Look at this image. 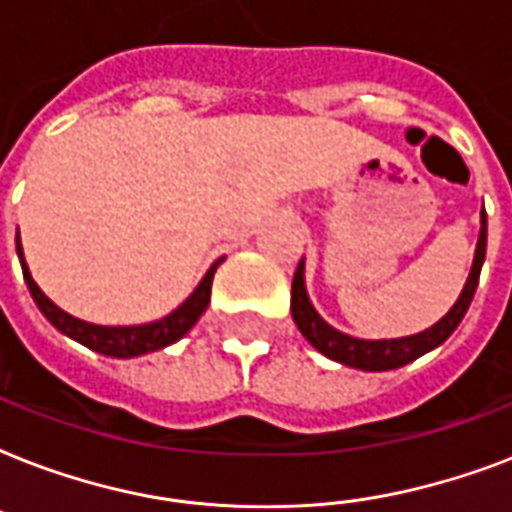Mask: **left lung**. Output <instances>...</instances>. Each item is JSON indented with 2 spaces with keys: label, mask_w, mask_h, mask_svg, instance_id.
<instances>
[{
  "label": "left lung",
  "mask_w": 512,
  "mask_h": 512,
  "mask_svg": "<svg viewBox=\"0 0 512 512\" xmlns=\"http://www.w3.org/2000/svg\"><path fill=\"white\" fill-rule=\"evenodd\" d=\"M486 257V212L481 209V231H478L476 257L470 265L468 281L462 287L457 303L449 308L444 319H438L433 327L425 332L409 337H393V340H361V337H350L332 324L321 319V313L313 308L308 289H305V260L297 265L295 279H292V319H295L297 329L303 332V337L311 342L313 348L324 353L327 358L337 361V364L353 366L361 372H388V369H398V366L409 364L414 358L425 356L433 348H438L446 337L452 335L454 329L460 327L462 316L468 313L470 300L476 295L478 276H481V265Z\"/></svg>",
  "instance_id": "8db88e82"
}]
</instances>
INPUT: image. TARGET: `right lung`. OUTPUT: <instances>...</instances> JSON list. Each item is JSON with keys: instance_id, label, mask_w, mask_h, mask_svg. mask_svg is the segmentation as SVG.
I'll return each mask as SVG.
<instances>
[{"instance_id": "1", "label": "right lung", "mask_w": 512, "mask_h": 512, "mask_svg": "<svg viewBox=\"0 0 512 512\" xmlns=\"http://www.w3.org/2000/svg\"><path fill=\"white\" fill-rule=\"evenodd\" d=\"M18 257L20 268H23V279L28 284V292L34 297L36 308L44 313V319L50 321L52 327L63 332L66 337L76 340L84 348L95 350V353H103V356L111 358H135L146 356V353H154V350H162L172 342H177L180 337H185L191 332V327L199 321V316L207 311L209 295H212V276H215L217 260L212 268L207 271V276L199 281V287L193 289L191 295L185 297L183 303L177 305L175 311L167 313L164 319L151 321V324H138V327H100V324H90V321H82L66 313L63 308L52 303L50 297L44 295L39 284L34 281L31 271H28L26 257H23V247H20L18 239Z\"/></svg>"}]
</instances>
